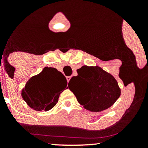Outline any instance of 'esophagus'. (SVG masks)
<instances>
[{
  "label": "esophagus",
  "instance_id": "34e87169",
  "mask_svg": "<svg viewBox=\"0 0 148 148\" xmlns=\"http://www.w3.org/2000/svg\"><path fill=\"white\" fill-rule=\"evenodd\" d=\"M67 82H69V81H70V79H71V76H67Z\"/></svg>",
  "mask_w": 148,
  "mask_h": 148
}]
</instances>
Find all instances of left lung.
Segmentation results:
<instances>
[{
    "label": "left lung",
    "mask_w": 148,
    "mask_h": 148,
    "mask_svg": "<svg viewBox=\"0 0 148 148\" xmlns=\"http://www.w3.org/2000/svg\"><path fill=\"white\" fill-rule=\"evenodd\" d=\"M77 76L69 81V88L77 101L86 110L100 112L114 104L121 95V90L114 76L99 66L84 65L77 69ZM77 84L78 92L72 86Z\"/></svg>",
    "instance_id": "left-lung-1"
}]
</instances>
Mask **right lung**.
I'll list each match as a JSON object with an SVG mask.
<instances>
[{
	"label": "right lung",
	"mask_w": 148,
	"mask_h": 148,
	"mask_svg": "<svg viewBox=\"0 0 148 148\" xmlns=\"http://www.w3.org/2000/svg\"><path fill=\"white\" fill-rule=\"evenodd\" d=\"M67 81L57 69L45 67L32 76L21 90V97L28 106L37 111H48L56 105Z\"/></svg>",
	"instance_id": "right-lung-1"
}]
</instances>
